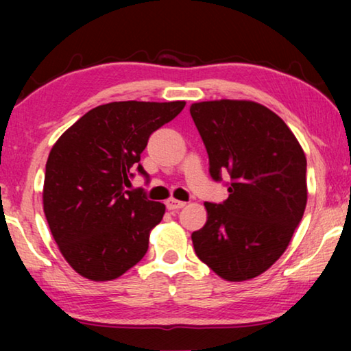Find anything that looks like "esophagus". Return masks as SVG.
<instances>
[{
  "instance_id": "34e87169",
  "label": "esophagus",
  "mask_w": 351,
  "mask_h": 351,
  "mask_svg": "<svg viewBox=\"0 0 351 351\" xmlns=\"http://www.w3.org/2000/svg\"><path fill=\"white\" fill-rule=\"evenodd\" d=\"M165 206H167L169 210H178V209H182V207L186 206V203L180 199H175V198H169L167 201H165Z\"/></svg>"
}]
</instances>
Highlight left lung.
<instances>
[{"instance_id": "1", "label": "left lung", "mask_w": 351, "mask_h": 351, "mask_svg": "<svg viewBox=\"0 0 351 351\" xmlns=\"http://www.w3.org/2000/svg\"><path fill=\"white\" fill-rule=\"evenodd\" d=\"M190 114L212 180L230 176L228 199L204 203L207 221L192 234L195 252L224 280H249L280 258L304 217L305 153L276 112L251 100L192 104Z\"/></svg>"}]
</instances>
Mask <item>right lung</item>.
Listing matches in <instances>:
<instances>
[{"label": "right lung", "mask_w": 351, "mask_h": 351, "mask_svg": "<svg viewBox=\"0 0 351 351\" xmlns=\"http://www.w3.org/2000/svg\"><path fill=\"white\" fill-rule=\"evenodd\" d=\"M186 102H111L69 127L46 162L43 209L58 249L75 272L94 282L112 280L138 263L165 206L144 190H125L138 171L153 132Z\"/></svg>", "instance_id": "add662e5"}]
</instances>
